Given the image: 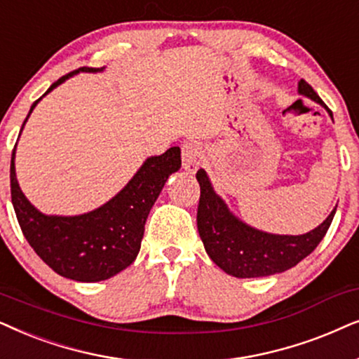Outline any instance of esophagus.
Here are the masks:
<instances>
[{"instance_id":"esophagus-1","label":"esophagus","mask_w":359,"mask_h":359,"mask_svg":"<svg viewBox=\"0 0 359 359\" xmlns=\"http://www.w3.org/2000/svg\"><path fill=\"white\" fill-rule=\"evenodd\" d=\"M202 164V147L198 142H185L182 146V167L189 174H195Z\"/></svg>"}]
</instances>
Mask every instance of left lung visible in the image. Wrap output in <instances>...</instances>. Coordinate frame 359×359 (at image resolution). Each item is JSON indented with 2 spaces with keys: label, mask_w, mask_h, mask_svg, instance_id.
<instances>
[{
  "label": "left lung",
  "mask_w": 359,
  "mask_h": 359,
  "mask_svg": "<svg viewBox=\"0 0 359 359\" xmlns=\"http://www.w3.org/2000/svg\"><path fill=\"white\" fill-rule=\"evenodd\" d=\"M299 93L325 107L305 80L299 82ZM197 180L200 184L197 226L205 251L219 269L240 279L279 274L297 266L323 240L337 212L333 208L323 223L304 235H272L250 226L229 212L203 169L197 172Z\"/></svg>",
  "instance_id": "1"
}]
</instances>
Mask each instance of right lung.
Masks as SVG:
<instances>
[{"label":"right lung","instance_id":"right-lung-1","mask_svg":"<svg viewBox=\"0 0 359 359\" xmlns=\"http://www.w3.org/2000/svg\"><path fill=\"white\" fill-rule=\"evenodd\" d=\"M103 70L104 67H82L70 72L52 83L42 97L80 72L97 74ZM42 97L32 103L29 114ZM26 121L22 123V128ZM16 146L11 156L9 179L11 202L22 235L50 269L76 283H100L109 279L136 259L144 236L147 215L169 175L179 170L182 164L180 147L177 146L161 156L147 157L130 182L102 207L75 217H60L39 212L22 194L14 167Z\"/></svg>","mask_w":359,"mask_h":359}]
</instances>
